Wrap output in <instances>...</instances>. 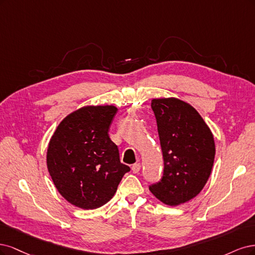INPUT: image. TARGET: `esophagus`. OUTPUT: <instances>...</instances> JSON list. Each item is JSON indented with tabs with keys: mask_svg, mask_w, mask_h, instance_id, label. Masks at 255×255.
I'll return each mask as SVG.
<instances>
[{
	"mask_svg": "<svg viewBox=\"0 0 255 255\" xmlns=\"http://www.w3.org/2000/svg\"><path fill=\"white\" fill-rule=\"evenodd\" d=\"M131 169H132V171L134 172V174H136V172H138L139 170H141V164H139V163L133 164L132 167H131Z\"/></svg>",
	"mask_w": 255,
	"mask_h": 255,
	"instance_id": "obj_1",
	"label": "esophagus"
}]
</instances>
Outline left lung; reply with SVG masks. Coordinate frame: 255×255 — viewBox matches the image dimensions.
Here are the masks:
<instances>
[{
  "mask_svg": "<svg viewBox=\"0 0 255 255\" xmlns=\"http://www.w3.org/2000/svg\"><path fill=\"white\" fill-rule=\"evenodd\" d=\"M151 109L164 170L160 181L149 190L172 207L193 199L207 183L215 158L214 136L194 107L178 98H154Z\"/></svg>",
  "mask_w": 255,
  "mask_h": 255,
  "instance_id": "1",
  "label": "left lung"
}]
</instances>
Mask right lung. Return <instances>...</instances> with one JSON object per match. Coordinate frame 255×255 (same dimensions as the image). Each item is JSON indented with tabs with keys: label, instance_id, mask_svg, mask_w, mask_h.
Wrapping results in <instances>:
<instances>
[{
	"label": "right lung",
	"instance_id": "right-lung-1",
	"mask_svg": "<svg viewBox=\"0 0 255 255\" xmlns=\"http://www.w3.org/2000/svg\"><path fill=\"white\" fill-rule=\"evenodd\" d=\"M114 106H87L64 118L48 143L47 169L65 200L84 210L108 202L130 167L108 135Z\"/></svg>",
	"mask_w": 255,
	"mask_h": 255
}]
</instances>
